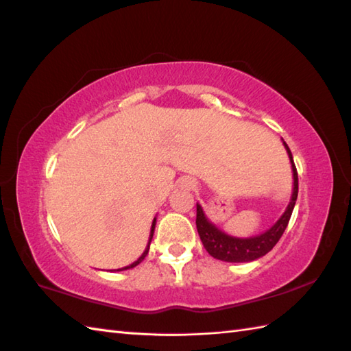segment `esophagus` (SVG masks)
Returning <instances> with one entry per match:
<instances>
[{"mask_svg":"<svg viewBox=\"0 0 351 351\" xmlns=\"http://www.w3.org/2000/svg\"><path fill=\"white\" fill-rule=\"evenodd\" d=\"M184 187H187V189H193V182H191V181H185V182H184Z\"/></svg>","mask_w":351,"mask_h":351,"instance_id":"34e87169","label":"esophagus"}]
</instances>
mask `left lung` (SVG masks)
<instances>
[{"instance_id":"left-lung-1","label":"left lung","mask_w":351,"mask_h":351,"mask_svg":"<svg viewBox=\"0 0 351 351\" xmlns=\"http://www.w3.org/2000/svg\"><path fill=\"white\" fill-rule=\"evenodd\" d=\"M283 146H285L291 167H293V180H294V187H293V195H291V200L287 206L285 213L280 215V219L274 223V225L265 230L264 234L249 237V238H238V237H230L226 232H223L217 226L208 220L205 215L202 206L199 204L197 206V214H196V228L200 240L204 243V247L206 252L215 259L225 261V263H250V261H255L261 256L267 255L270 252L276 243L280 240L282 234L285 232L288 226V221L291 219V214H293L297 195H299V176H297V169L293 160V154H291L288 145L283 141Z\"/></svg>"}]
</instances>
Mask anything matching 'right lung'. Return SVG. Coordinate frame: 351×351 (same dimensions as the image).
Masks as SVG:
<instances>
[{
  "label": "right lung",
  "instance_id": "right-lung-1",
  "mask_svg": "<svg viewBox=\"0 0 351 351\" xmlns=\"http://www.w3.org/2000/svg\"><path fill=\"white\" fill-rule=\"evenodd\" d=\"M155 225H156V219H154V221H152V226H151V234H149V241H147V245H146V249H145V252L141 253V256L137 259V261H134L132 264H130V265H126V267H123V268H117V270H114V271H122V270H128V268H134L136 265H138L141 261H143L145 258H146V255H147V252H149V245H151V241H152V237H154V230H155Z\"/></svg>",
  "mask_w": 351,
  "mask_h": 351
}]
</instances>
